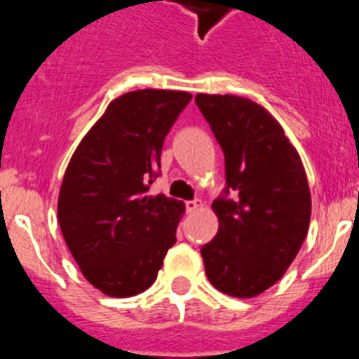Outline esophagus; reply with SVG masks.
I'll return each mask as SVG.
<instances>
[{
	"label": "esophagus",
	"mask_w": 359,
	"mask_h": 359,
	"mask_svg": "<svg viewBox=\"0 0 359 359\" xmlns=\"http://www.w3.org/2000/svg\"><path fill=\"white\" fill-rule=\"evenodd\" d=\"M201 208H202V201H198V198L186 202V211H188V213H195V211H198Z\"/></svg>",
	"instance_id": "obj_1"
}]
</instances>
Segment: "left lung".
I'll use <instances>...</instances> for the list:
<instances>
[{
    "instance_id": "obj_1",
    "label": "left lung",
    "mask_w": 359,
    "mask_h": 359,
    "mask_svg": "<svg viewBox=\"0 0 359 359\" xmlns=\"http://www.w3.org/2000/svg\"><path fill=\"white\" fill-rule=\"evenodd\" d=\"M195 102L226 158V189L211 205L218 233L201 249L205 274L218 291L253 298L282 278L304 244L309 182L300 155L264 106L210 93Z\"/></svg>"
}]
</instances>
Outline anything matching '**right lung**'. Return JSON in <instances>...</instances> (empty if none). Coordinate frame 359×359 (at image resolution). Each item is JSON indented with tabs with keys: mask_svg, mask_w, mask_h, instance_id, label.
<instances>
[{
	"mask_svg": "<svg viewBox=\"0 0 359 359\" xmlns=\"http://www.w3.org/2000/svg\"><path fill=\"white\" fill-rule=\"evenodd\" d=\"M189 101L191 93L175 90L124 93L72 155L57 220L81 273L104 294L146 291L177 242L184 202L148 191L164 139Z\"/></svg>",
	"mask_w": 359,
	"mask_h": 359,
	"instance_id": "1",
	"label": "right lung"
}]
</instances>
